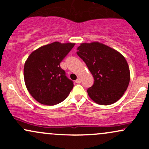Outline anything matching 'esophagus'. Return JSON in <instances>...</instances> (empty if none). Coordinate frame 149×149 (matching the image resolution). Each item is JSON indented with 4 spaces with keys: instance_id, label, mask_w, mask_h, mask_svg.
I'll use <instances>...</instances> for the list:
<instances>
[{
    "instance_id": "1",
    "label": "esophagus",
    "mask_w": 149,
    "mask_h": 149,
    "mask_svg": "<svg viewBox=\"0 0 149 149\" xmlns=\"http://www.w3.org/2000/svg\"><path fill=\"white\" fill-rule=\"evenodd\" d=\"M76 83H81V79H80V78H77V80H76Z\"/></svg>"
}]
</instances>
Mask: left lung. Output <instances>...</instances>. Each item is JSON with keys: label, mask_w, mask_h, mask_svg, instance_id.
I'll return each instance as SVG.
<instances>
[{"label": "left lung", "mask_w": 149, "mask_h": 149, "mask_svg": "<svg viewBox=\"0 0 149 149\" xmlns=\"http://www.w3.org/2000/svg\"><path fill=\"white\" fill-rule=\"evenodd\" d=\"M76 53L94 77L93 85L88 89L89 97L100 105H110L120 99L130 80L129 66L123 56L98 42L80 44Z\"/></svg>", "instance_id": "obj_1"}]
</instances>
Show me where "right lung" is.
I'll return each instance as SVG.
<instances>
[{"label": "right lung", "instance_id": "1", "mask_svg": "<svg viewBox=\"0 0 149 149\" xmlns=\"http://www.w3.org/2000/svg\"><path fill=\"white\" fill-rule=\"evenodd\" d=\"M75 43L54 42L36 49L29 56L24 68L27 90L37 102L55 105L64 101L73 88L60 63Z\"/></svg>", "mask_w": 149, "mask_h": 149}]
</instances>
